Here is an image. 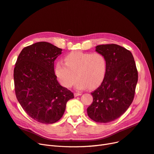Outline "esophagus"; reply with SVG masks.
I'll return each instance as SVG.
<instances>
[{
    "instance_id": "34e87169",
    "label": "esophagus",
    "mask_w": 154,
    "mask_h": 154,
    "mask_svg": "<svg viewBox=\"0 0 154 154\" xmlns=\"http://www.w3.org/2000/svg\"><path fill=\"white\" fill-rule=\"evenodd\" d=\"M74 95H75V97H77V96H79V95H81L82 93L81 92H75Z\"/></svg>"
}]
</instances>
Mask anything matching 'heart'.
<instances>
[{
    "label": "heart",
    "mask_w": 154,
    "mask_h": 154,
    "mask_svg": "<svg viewBox=\"0 0 154 154\" xmlns=\"http://www.w3.org/2000/svg\"><path fill=\"white\" fill-rule=\"evenodd\" d=\"M66 62H56L55 71L63 86L82 90L94 89L103 82L107 72V60L100 53L72 52L66 57Z\"/></svg>",
    "instance_id": "1"
}]
</instances>
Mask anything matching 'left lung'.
Masks as SVG:
<instances>
[{"label": "left lung", "mask_w": 154, "mask_h": 154, "mask_svg": "<svg viewBox=\"0 0 154 154\" xmlns=\"http://www.w3.org/2000/svg\"><path fill=\"white\" fill-rule=\"evenodd\" d=\"M95 51L107 60V72L101 85L91 93L93 102L87 108L94 121L107 123L122 115L134 99L138 74L134 57L125 48L115 44L101 45Z\"/></svg>", "instance_id": "1"}]
</instances>
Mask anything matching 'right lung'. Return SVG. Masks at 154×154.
Masks as SVG:
<instances>
[{
  "label": "right lung",
  "instance_id": "add662e5",
  "mask_svg": "<svg viewBox=\"0 0 154 154\" xmlns=\"http://www.w3.org/2000/svg\"><path fill=\"white\" fill-rule=\"evenodd\" d=\"M62 49L47 42L25 47L14 69L16 96L30 117L42 124L59 120L74 94L58 82L54 61Z\"/></svg>",
  "mask_w": 154,
  "mask_h": 154
}]
</instances>
